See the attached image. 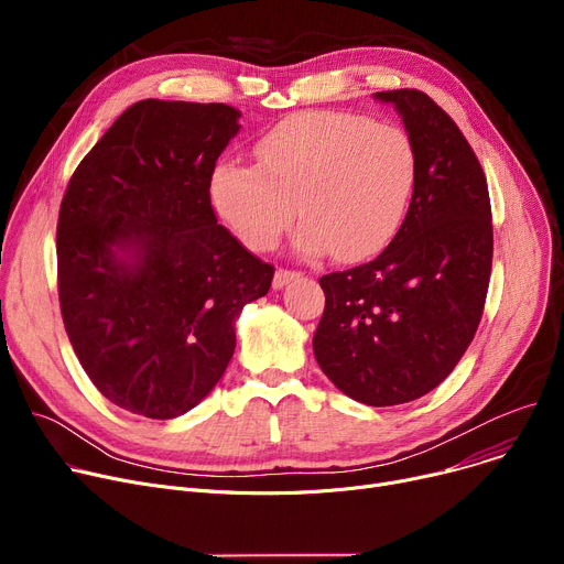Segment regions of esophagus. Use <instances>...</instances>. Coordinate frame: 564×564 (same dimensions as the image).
I'll use <instances>...</instances> for the list:
<instances>
[{
    "instance_id": "1",
    "label": "esophagus",
    "mask_w": 564,
    "mask_h": 564,
    "mask_svg": "<svg viewBox=\"0 0 564 564\" xmlns=\"http://www.w3.org/2000/svg\"><path fill=\"white\" fill-rule=\"evenodd\" d=\"M295 278H301V273H295V271H284V269H280V271H275V278H273V289H284L291 280H295Z\"/></svg>"
}]
</instances>
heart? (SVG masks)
Returning a JSON list of instances; mask_svg holds the SVG:
<instances>
[{
	"label": "heart",
	"instance_id": "1",
	"mask_svg": "<svg viewBox=\"0 0 564 564\" xmlns=\"http://www.w3.org/2000/svg\"><path fill=\"white\" fill-rule=\"evenodd\" d=\"M254 159L257 169L220 161L209 180L216 216L254 252L278 246L295 204L303 254L367 259L403 225L419 177L403 127L344 111L284 118L254 143Z\"/></svg>",
	"mask_w": 564,
	"mask_h": 564
}]
</instances>
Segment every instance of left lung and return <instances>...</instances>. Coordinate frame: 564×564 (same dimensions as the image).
I'll return each mask as SVG.
<instances>
[{"label":"left lung","instance_id":"1","mask_svg":"<svg viewBox=\"0 0 564 564\" xmlns=\"http://www.w3.org/2000/svg\"><path fill=\"white\" fill-rule=\"evenodd\" d=\"M399 111L419 156L408 216L369 263L323 275L314 333L323 373L352 401L401 405L433 391L469 348L491 273L480 163L451 116L414 88L373 93Z\"/></svg>","mask_w":564,"mask_h":564}]
</instances>
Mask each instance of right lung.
<instances>
[{"label": "right lung", "mask_w": 564, "mask_h": 564, "mask_svg": "<svg viewBox=\"0 0 564 564\" xmlns=\"http://www.w3.org/2000/svg\"><path fill=\"white\" fill-rule=\"evenodd\" d=\"M241 111L143 99L77 165L56 225L65 333L99 393L175 419L218 384L273 267L218 225L209 180Z\"/></svg>", "instance_id": "right-lung-1"}]
</instances>
